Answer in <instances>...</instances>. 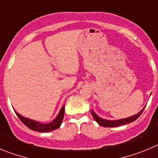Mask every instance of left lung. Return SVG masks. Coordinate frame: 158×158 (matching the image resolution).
Listing matches in <instances>:
<instances>
[{
  "instance_id": "obj_1",
  "label": "left lung",
  "mask_w": 158,
  "mask_h": 158,
  "mask_svg": "<svg viewBox=\"0 0 158 158\" xmlns=\"http://www.w3.org/2000/svg\"><path fill=\"white\" fill-rule=\"evenodd\" d=\"M143 110H144V108H143L141 111H139L138 114H136V115H132V116L128 117V118L118 119V120H107V119L100 118L93 110H91V113L92 115H93V118H94V119L96 120V122L99 125H100V126L102 127H115L121 126V125H124V124L129 123H132L134 122V121H135L137 118L140 116L141 114H142V111H143Z\"/></svg>"
}]
</instances>
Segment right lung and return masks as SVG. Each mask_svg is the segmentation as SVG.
Here are the masks:
<instances>
[{"label": "right lung", "mask_w": 158, "mask_h": 158, "mask_svg": "<svg viewBox=\"0 0 158 158\" xmlns=\"http://www.w3.org/2000/svg\"><path fill=\"white\" fill-rule=\"evenodd\" d=\"M15 112H16L18 118L20 119V121L24 124L25 126L27 127L29 129L32 130V131H39V132H50V131L58 129L61 126L62 119L64 118L65 105L62 106V109L60 110L59 113H58V115H57L56 118H54L52 122L49 123H41L35 121L33 119H31V118H25V117L19 115V113L16 112V111H15Z\"/></svg>", "instance_id": "add662e5"}]
</instances>
